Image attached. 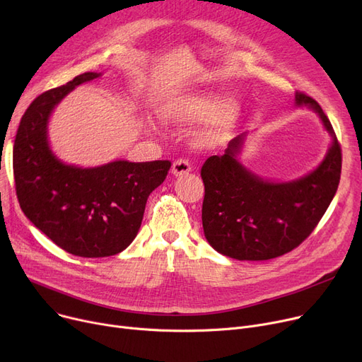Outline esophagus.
Masks as SVG:
<instances>
[{
  "label": "esophagus",
  "mask_w": 362,
  "mask_h": 362,
  "mask_svg": "<svg viewBox=\"0 0 362 362\" xmlns=\"http://www.w3.org/2000/svg\"><path fill=\"white\" fill-rule=\"evenodd\" d=\"M192 170V165H191V161L186 160V158H177L173 165H171V173H173L175 176H182V175H186L189 173V171Z\"/></svg>",
  "instance_id": "esophagus-1"
}]
</instances>
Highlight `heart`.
<instances>
[{"label":"heart","mask_w":362,"mask_h":362,"mask_svg":"<svg viewBox=\"0 0 362 362\" xmlns=\"http://www.w3.org/2000/svg\"><path fill=\"white\" fill-rule=\"evenodd\" d=\"M221 108L220 101L213 98H183L173 104H170L165 110V116L173 120L189 122L210 117ZM233 117V111L227 108L224 112L226 122Z\"/></svg>","instance_id":"b5f03b06"}]
</instances>
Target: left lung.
Here are the masks:
<instances>
[{"label": "left lung", "instance_id": "obj_1", "mask_svg": "<svg viewBox=\"0 0 362 362\" xmlns=\"http://www.w3.org/2000/svg\"><path fill=\"white\" fill-rule=\"evenodd\" d=\"M295 100L315 110L333 138L313 173L289 183L254 176L236 160L245 133L230 141L226 154L206 158L201 168L204 235L223 255L261 261L291 252L313 233L337 191L341 149L333 126L307 93L296 90Z\"/></svg>", "mask_w": 362, "mask_h": 362}]
</instances>
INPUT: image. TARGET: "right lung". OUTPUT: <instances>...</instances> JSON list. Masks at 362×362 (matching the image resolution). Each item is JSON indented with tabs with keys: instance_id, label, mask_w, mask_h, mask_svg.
Wrapping results in <instances>:
<instances>
[{
	"instance_id": "1",
	"label": "right lung",
	"mask_w": 362,
	"mask_h": 362,
	"mask_svg": "<svg viewBox=\"0 0 362 362\" xmlns=\"http://www.w3.org/2000/svg\"><path fill=\"white\" fill-rule=\"evenodd\" d=\"M86 71L36 97L18 124L13 146L16 195L25 216L57 246L85 258L116 255L136 238L149 194L171 167L168 160L114 161L95 168L63 164L51 152L47 123L52 108Z\"/></svg>"
}]
</instances>
